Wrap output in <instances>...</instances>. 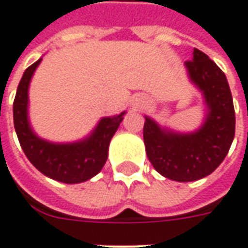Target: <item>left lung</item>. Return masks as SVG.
I'll list each match as a JSON object with an SVG mask.
<instances>
[{
  "label": "left lung",
  "instance_id": "8db88e82",
  "mask_svg": "<svg viewBox=\"0 0 248 248\" xmlns=\"http://www.w3.org/2000/svg\"><path fill=\"white\" fill-rule=\"evenodd\" d=\"M185 66L208 105L204 125L194 134H174L146 117L143 128L147 156L154 169L178 182L197 181L213 173L224 160L235 136V109L224 73L197 48Z\"/></svg>",
  "mask_w": 248,
  "mask_h": 248
}]
</instances>
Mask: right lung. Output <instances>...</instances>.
Masks as SVG:
<instances>
[{"label": "right lung", "mask_w": 248, "mask_h": 248, "mask_svg": "<svg viewBox=\"0 0 248 248\" xmlns=\"http://www.w3.org/2000/svg\"><path fill=\"white\" fill-rule=\"evenodd\" d=\"M40 62L42 59L25 70L13 102V120L20 146L31 163L44 175L64 184L85 182L100 173L105 165L109 143L123 121L124 112L101 119L93 134L78 143L54 144L37 138L30 127L27 108L31 78Z\"/></svg>", "instance_id": "add662e5"}]
</instances>
